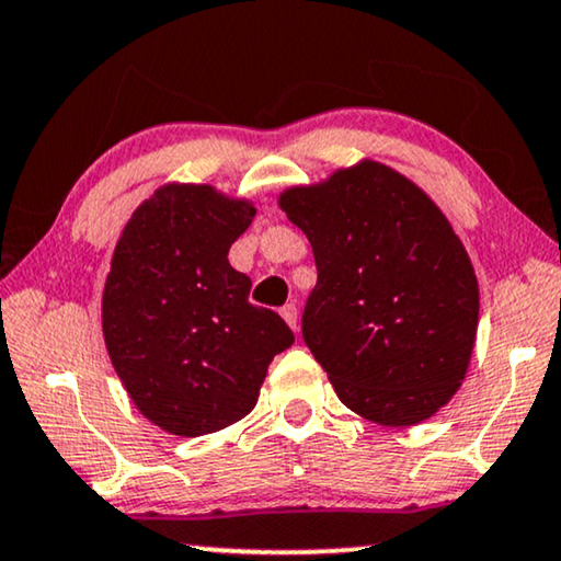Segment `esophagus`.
<instances>
[{"instance_id":"1","label":"esophagus","mask_w":561,"mask_h":561,"mask_svg":"<svg viewBox=\"0 0 561 561\" xmlns=\"http://www.w3.org/2000/svg\"><path fill=\"white\" fill-rule=\"evenodd\" d=\"M280 316L283 319H286V323L294 331H298V308H296V304H286L280 308Z\"/></svg>"}]
</instances>
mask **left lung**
Wrapping results in <instances>:
<instances>
[{
    "mask_svg": "<svg viewBox=\"0 0 561 561\" xmlns=\"http://www.w3.org/2000/svg\"><path fill=\"white\" fill-rule=\"evenodd\" d=\"M278 202L313 248L300 331L339 400L387 427L433 417L458 392L478 329L473 265L445 215L379 161Z\"/></svg>",
    "mask_w": 561,
    "mask_h": 561,
    "instance_id": "left-lung-1",
    "label": "left lung"
}]
</instances>
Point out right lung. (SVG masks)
Here are the masks:
<instances>
[{"label":"right lung","mask_w":561,"mask_h":561,"mask_svg":"<svg viewBox=\"0 0 561 561\" xmlns=\"http://www.w3.org/2000/svg\"><path fill=\"white\" fill-rule=\"evenodd\" d=\"M253 217L250 202L209 184H167L121 232L103 290L105 348L141 415L172 435L245 417L267 364L294 344L227 261Z\"/></svg>","instance_id":"add662e5"}]
</instances>
